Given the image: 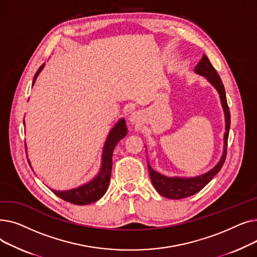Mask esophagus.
<instances>
[{"mask_svg":"<svg viewBox=\"0 0 257 257\" xmlns=\"http://www.w3.org/2000/svg\"><path fill=\"white\" fill-rule=\"evenodd\" d=\"M141 115L142 113L140 111H134L131 113V115L129 116V119L132 124H139L140 123V119H141Z\"/></svg>","mask_w":257,"mask_h":257,"instance_id":"1","label":"esophagus"}]
</instances>
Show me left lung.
<instances>
[{
    "mask_svg": "<svg viewBox=\"0 0 257 257\" xmlns=\"http://www.w3.org/2000/svg\"><path fill=\"white\" fill-rule=\"evenodd\" d=\"M195 73L203 76L206 78L208 82L217 89L221 104L223 107V111L225 115V133H224V148H223V154L219 160V163L215 165L211 170L208 172L201 174L199 176L195 177H168L166 175L160 174L152 169L150 164L148 163V170L150 173L151 181L155 187V190L166 198L178 200L183 199L186 197H191L198 192H200L214 176L217 175L220 170L222 169L225 158H226V152H227V141L229 136V129H230V112H229V107L227 104L226 99V92L224 85L222 83V80L214 70V67L211 65L209 59L205 54H203L201 60L195 67Z\"/></svg>",
    "mask_w": 257,
    "mask_h": 257,
    "instance_id": "1",
    "label": "left lung"
}]
</instances>
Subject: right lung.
<instances>
[{"instance_id":"add662e5","label":"right lung","mask_w":257,"mask_h":257,"mask_svg":"<svg viewBox=\"0 0 257 257\" xmlns=\"http://www.w3.org/2000/svg\"><path fill=\"white\" fill-rule=\"evenodd\" d=\"M44 66L45 63L40 66L38 71L36 72L32 85H34L35 81L39 73L44 69ZM127 131L128 129L126 126L125 118H120L114 125V127L109 131V134H108V137L105 141V145L103 147L100 171L97 174V176L92 180L79 187L72 188V190L69 191L52 190V192L62 200L76 205H87L101 199L105 195L108 185H109L112 169V153L114 150V147L121 139H124L126 137Z\"/></svg>"}]
</instances>
